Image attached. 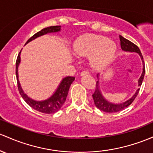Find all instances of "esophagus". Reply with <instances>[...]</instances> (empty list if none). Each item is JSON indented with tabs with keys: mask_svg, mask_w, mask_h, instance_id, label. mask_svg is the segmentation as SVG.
<instances>
[{
	"mask_svg": "<svg viewBox=\"0 0 153 153\" xmlns=\"http://www.w3.org/2000/svg\"><path fill=\"white\" fill-rule=\"evenodd\" d=\"M90 74L89 73H88V71H85V70H84V71H82L81 73H80V75L81 76H84V75H89Z\"/></svg>",
	"mask_w": 153,
	"mask_h": 153,
	"instance_id": "34e87169",
	"label": "esophagus"
}]
</instances>
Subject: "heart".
Instances as JSON below:
<instances>
[{"label": "heart", "mask_w": 153, "mask_h": 153, "mask_svg": "<svg viewBox=\"0 0 153 153\" xmlns=\"http://www.w3.org/2000/svg\"><path fill=\"white\" fill-rule=\"evenodd\" d=\"M117 50L116 43L100 35L86 34L80 37L74 44V53L79 57L92 55L91 63L97 69L107 66L112 60Z\"/></svg>", "instance_id": "b5f03b06"}]
</instances>
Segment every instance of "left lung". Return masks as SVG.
I'll return each instance as SVG.
<instances>
[{
    "instance_id": "left-lung-1",
    "label": "left lung",
    "mask_w": 153,
    "mask_h": 153,
    "mask_svg": "<svg viewBox=\"0 0 153 153\" xmlns=\"http://www.w3.org/2000/svg\"><path fill=\"white\" fill-rule=\"evenodd\" d=\"M120 46H121L122 50L124 51H129V52H136V53H138L139 55L140 56L141 59H142V65H143V71H142V75L140 76L139 79L138 80V86H141L142 85V81H143L144 76H145V63H144L143 60V56H142V53H141L140 50L138 48V46H136L134 43L131 42L128 40L126 39L125 38H123V36H120ZM97 78L99 79V74L97 75ZM100 80L97 82V84H96V89L94 93L93 94L92 97H93L94 102L95 106L98 109H100L102 111L105 112H109V113H112V112H117L120 111V110H123L124 108L127 107L132 102H134V100H135V98L137 97V94H139V89L140 88H139L137 90V91L135 92V94L131 97L130 99L128 100H126V102H123V103L120 104H114L112 102H108L105 97H103V95L102 94L101 91L100 89Z\"/></svg>"
}]
</instances>
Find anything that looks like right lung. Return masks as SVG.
Returning <instances> with one entry per match:
<instances>
[{
  "mask_svg": "<svg viewBox=\"0 0 153 153\" xmlns=\"http://www.w3.org/2000/svg\"><path fill=\"white\" fill-rule=\"evenodd\" d=\"M60 30H61V26H51L46 28H43L41 31L38 32L34 36H32L26 42L25 44H27V43H28L29 42L33 41V40L38 38V37L47 34V33H56V32H59ZM20 53H21V51L19 52L16 62V80H17L18 89H19V94H21L23 100L26 102V103L28 105H30L32 108L37 110V111H39L46 114H51L57 112L58 110H60V108L62 107L64 103L65 102L67 96L68 94L69 88H70V85L72 84V83L75 80V78L71 76H68L66 78H63L61 83H60V84L59 85L58 88H56V91L53 93V94L51 97H50L47 100H43V101H36V100L30 98L28 96H27L26 94H25L22 88L21 85H20L19 75H18V67H19L20 61H21Z\"/></svg>",
  "mask_w": 153,
  "mask_h": 153,
  "instance_id": "1",
  "label": "right lung"
}]
</instances>
